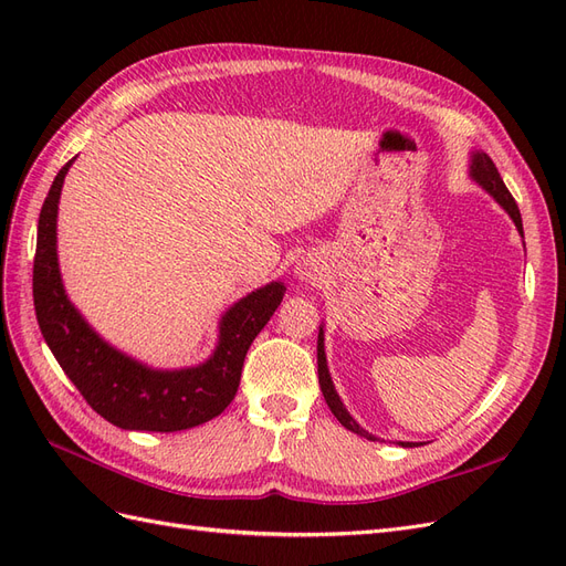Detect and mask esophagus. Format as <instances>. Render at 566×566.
I'll list each match as a JSON object with an SVG mask.
<instances>
[{"mask_svg": "<svg viewBox=\"0 0 566 566\" xmlns=\"http://www.w3.org/2000/svg\"><path fill=\"white\" fill-rule=\"evenodd\" d=\"M297 276H300L302 281H312V279L316 276V273H314L312 264H306V262H304V264H300V266H297Z\"/></svg>", "mask_w": 566, "mask_h": 566, "instance_id": "1", "label": "esophagus"}]
</instances>
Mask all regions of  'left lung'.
<instances>
[{
	"instance_id": "left-lung-1",
	"label": "left lung",
	"mask_w": 566,
	"mask_h": 566,
	"mask_svg": "<svg viewBox=\"0 0 566 566\" xmlns=\"http://www.w3.org/2000/svg\"><path fill=\"white\" fill-rule=\"evenodd\" d=\"M470 177H472V181H476L479 186H482L489 196H493V200L501 205V208L510 214V219H512V221H515V227H517L520 235L524 238L522 214H520L517 202H515V198L510 196V191H507L505 184H503V179H501V175H499V169H495L493 160L486 156L484 150H472V156H470ZM316 352H318V385H321V391H323V399H325V403H328V408L333 410V416L339 420V424H345L347 430H352L354 434H358V437H366V439L375 441V437H373V434H368V432L364 430V427L358 424V422L349 416V410L345 408V403H342V399H339V394L335 391V385H333V378H331V370H328V361H325L323 325L318 328V345H316ZM399 447L410 449V447H416V443H410V441H399Z\"/></svg>"
}]
</instances>
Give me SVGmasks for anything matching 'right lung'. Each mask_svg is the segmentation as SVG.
I'll return each instance as SVG.
<instances>
[{"mask_svg": "<svg viewBox=\"0 0 566 566\" xmlns=\"http://www.w3.org/2000/svg\"><path fill=\"white\" fill-rule=\"evenodd\" d=\"M65 163L49 188L38 224L32 297L44 342L59 366L101 418L123 430L179 432L217 418L241 385L252 339L269 323L285 295L273 281L238 300L219 321L217 347L208 361L191 368L158 370L115 349L67 300L56 254V217Z\"/></svg>", "mask_w": 566, "mask_h": 566, "instance_id": "right-lung-1", "label": "right lung"}]
</instances>
